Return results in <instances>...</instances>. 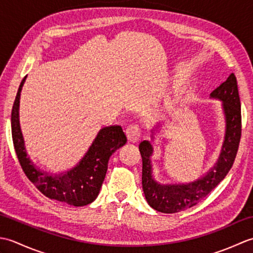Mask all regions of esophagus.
Here are the masks:
<instances>
[{
    "instance_id": "34e87169",
    "label": "esophagus",
    "mask_w": 253,
    "mask_h": 253,
    "mask_svg": "<svg viewBox=\"0 0 253 253\" xmlns=\"http://www.w3.org/2000/svg\"><path fill=\"white\" fill-rule=\"evenodd\" d=\"M126 136L128 141L131 142V143H135L139 140V138H140V127L139 125H136V124H132V125H129L127 127L126 129Z\"/></svg>"
}]
</instances>
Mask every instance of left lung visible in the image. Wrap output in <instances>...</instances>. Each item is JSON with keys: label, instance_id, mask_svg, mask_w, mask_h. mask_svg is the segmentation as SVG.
Returning <instances> with one entry per match:
<instances>
[{"label": "left lung", "instance_id": "8db88e82", "mask_svg": "<svg viewBox=\"0 0 253 253\" xmlns=\"http://www.w3.org/2000/svg\"><path fill=\"white\" fill-rule=\"evenodd\" d=\"M221 100L225 115L224 142L215 165L201 178L189 184L162 185L153 178L151 143L144 140L139 144L142 158V189L149 206L162 213H176L191 208L206 198L232 169L237 155L241 137V110L237 79L232 73L225 82L210 94Z\"/></svg>", "mask_w": 253, "mask_h": 253}]
</instances>
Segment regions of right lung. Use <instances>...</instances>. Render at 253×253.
Listing matches in <instances>:
<instances>
[{
  "label": "right lung",
  "mask_w": 253,
  "mask_h": 253,
  "mask_svg": "<svg viewBox=\"0 0 253 253\" xmlns=\"http://www.w3.org/2000/svg\"><path fill=\"white\" fill-rule=\"evenodd\" d=\"M26 77L21 80L12 110V137L16 154L24 173L37 189L47 198L69 206L84 207L98 197L107 170L111 155L126 143L121 126L104 127L79 163L65 173L51 174L38 169L27 155L19 125V99Z\"/></svg>",
  "instance_id": "obj_1"
}]
</instances>
